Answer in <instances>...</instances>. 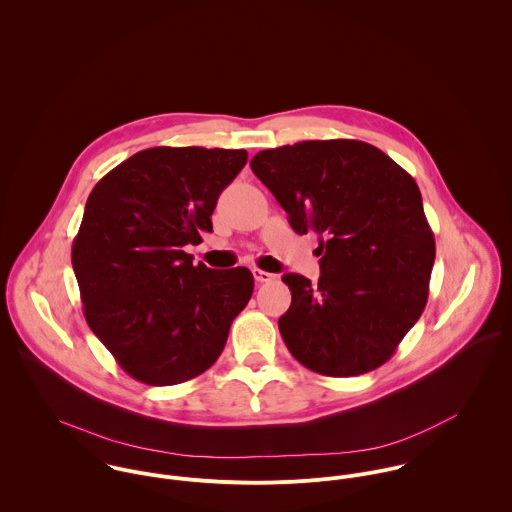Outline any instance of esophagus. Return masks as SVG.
Listing matches in <instances>:
<instances>
[{
    "instance_id": "34e87169",
    "label": "esophagus",
    "mask_w": 512,
    "mask_h": 512,
    "mask_svg": "<svg viewBox=\"0 0 512 512\" xmlns=\"http://www.w3.org/2000/svg\"><path fill=\"white\" fill-rule=\"evenodd\" d=\"M252 276H254V280H256V282H260V284L276 280V276H274V274H270V272H264V270H258V268H254V270H252Z\"/></svg>"
}]
</instances>
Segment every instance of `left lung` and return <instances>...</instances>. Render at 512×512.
<instances>
[{"label": "left lung", "instance_id": "left-lung-1", "mask_svg": "<svg viewBox=\"0 0 512 512\" xmlns=\"http://www.w3.org/2000/svg\"><path fill=\"white\" fill-rule=\"evenodd\" d=\"M250 167L297 234H319L317 286L282 278L292 305L278 327L293 359L325 376L384 365L426 307L436 258L412 175L359 140L264 149Z\"/></svg>", "mask_w": 512, "mask_h": 512}]
</instances>
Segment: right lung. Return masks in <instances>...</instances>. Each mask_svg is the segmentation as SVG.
I'll return each mask as SVG.
<instances>
[{
    "label": "right lung",
    "instance_id": "obj_1",
    "mask_svg": "<svg viewBox=\"0 0 512 512\" xmlns=\"http://www.w3.org/2000/svg\"><path fill=\"white\" fill-rule=\"evenodd\" d=\"M246 159V149L149 147L88 195L73 242L82 311L116 363L144 384L205 372L252 297L248 268L195 266L183 250L213 232L219 195Z\"/></svg>",
    "mask_w": 512,
    "mask_h": 512
}]
</instances>
